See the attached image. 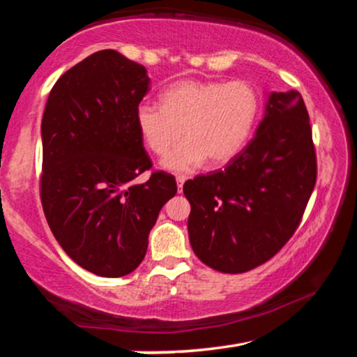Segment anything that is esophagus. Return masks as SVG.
Masks as SVG:
<instances>
[{
    "label": "esophagus",
    "instance_id": "34e87169",
    "mask_svg": "<svg viewBox=\"0 0 357 357\" xmlns=\"http://www.w3.org/2000/svg\"><path fill=\"white\" fill-rule=\"evenodd\" d=\"M176 183H178V190L181 192V190H183L184 183H185V176H183V174H179V176H176Z\"/></svg>",
    "mask_w": 357,
    "mask_h": 357
}]
</instances>
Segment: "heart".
Listing matches in <instances>:
<instances>
[{
  "instance_id": "obj_1",
  "label": "heart",
  "mask_w": 357,
  "mask_h": 357,
  "mask_svg": "<svg viewBox=\"0 0 357 357\" xmlns=\"http://www.w3.org/2000/svg\"><path fill=\"white\" fill-rule=\"evenodd\" d=\"M259 110L257 89L245 80H179L160 93V105L140 104L135 126L143 143L165 155L162 167L189 173L209 159L213 165L234 159L249 140Z\"/></svg>"
}]
</instances>
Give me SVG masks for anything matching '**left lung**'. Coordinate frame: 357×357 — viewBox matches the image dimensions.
Returning <instances> with one entry per match:
<instances>
[{"label": "left lung", "instance_id": "obj_1", "mask_svg": "<svg viewBox=\"0 0 357 357\" xmlns=\"http://www.w3.org/2000/svg\"><path fill=\"white\" fill-rule=\"evenodd\" d=\"M315 183L317 154L302 96L271 93L255 137L225 170L184 184L193 252L225 274L266 263L299 227Z\"/></svg>", "mask_w": 357, "mask_h": 357}]
</instances>
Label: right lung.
I'll list each match as a JSON object with an SVG mask.
<instances>
[{
  "instance_id": "add662e5",
  "label": "right lung",
  "mask_w": 357,
  "mask_h": 357,
  "mask_svg": "<svg viewBox=\"0 0 357 357\" xmlns=\"http://www.w3.org/2000/svg\"><path fill=\"white\" fill-rule=\"evenodd\" d=\"M149 91L144 66L96 52L58 78L42 116L40 200L63 250L96 275L123 277L143 261L174 176L154 172L135 126Z\"/></svg>"
}]
</instances>
